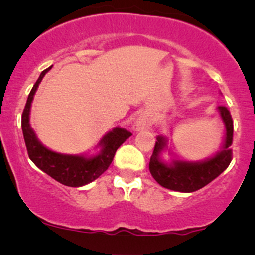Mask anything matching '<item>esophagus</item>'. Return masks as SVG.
I'll list each match as a JSON object with an SVG mask.
<instances>
[{"label":"esophagus","instance_id":"1","mask_svg":"<svg viewBox=\"0 0 255 255\" xmlns=\"http://www.w3.org/2000/svg\"><path fill=\"white\" fill-rule=\"evenodd\" d=\"M135 126L137 129H145V128H148L151 126V120L145 115H140L139 118L136 119Z\"/></svg>","mask_w":255,"mask_h":255}]
</instances>
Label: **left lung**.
<instances>
[{
	"instance_id": "8db88e82",
	"label": "left lung",
	"mask_w": 255,
	"mask_h": 255,
	"mask_svg": "<svg viewBox=\"0 0 255 255\" xmlns=\"http://www.w3.org/2000/svg\"><path fill=\"white\" fill-rule=\"evenodd\" d=\"M222 121L225 126V139L221 151L216 156L204 162H181L172 160L171 164H165L160 159V153L166 147V139L158 136L153 153L150 159V172L160 186L171 191L191 193L209 184L223 172L233 159L234 124L230 111L225 107H218Z\"/></svg>"
}]
</instances>
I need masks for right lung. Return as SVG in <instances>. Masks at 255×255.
Segmentation results:
<instances>
[{
  "label": "right lung",
  "instance_id": "obj_1",
  "mask_svg": "<svg viewBox=\"0 0 255 255\" xmlns=\"http://www.w3.org/2000/svg\"><path fill=\"white\" fill-rule=\"evenodd\" d=\"M50 69L51 67L40 73L36 84L32 87L27 102H26L25 109L22 111L21 128L26 148H27L28 157L36 166L54 180H56L57 182L68 187H81L95 181L109 168L116 153V150L131 134L124 128H114L109 133L105 134L103 139L99 141L101 152L95 157L62 154L46 148L38 140L36 133L31 128L30 109L38 85L40 84L44 75Z\"/></svg>",
  "mask_w": 255,
  "mask_h": 255
}]
</instances>
